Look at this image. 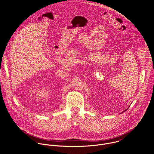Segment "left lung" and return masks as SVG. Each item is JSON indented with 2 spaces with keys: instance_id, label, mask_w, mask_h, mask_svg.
Wrapping results in <instances>:
<instances>
[{
  "instance_id": "8db88e82",
  "label": "left lung",
  "mask_w": 154,
  "mask_h": 154,
  "mask_svg": "<svg viewBox=\"0 0 154 154\" xmlns=\"http://www.w3.org/2000/svg\"><path fill=\"white\" fill-rule=\"evenodd\" d=\"M128 109H129V107H128V109H126V110H125V111H123V112H125V111H126V110H128Z\"/></svg>"
}]
</instances>
